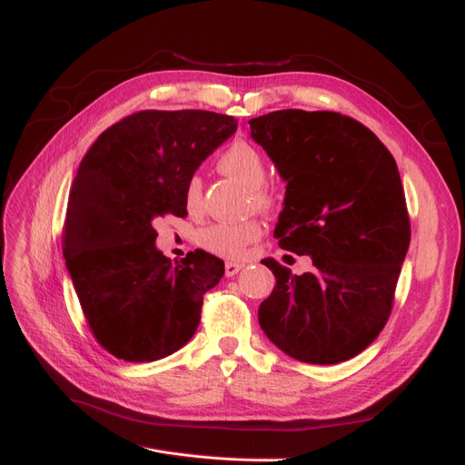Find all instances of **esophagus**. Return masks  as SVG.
I'll return each instance as SVG.
<instances>
[{
	"label": "esophagus",
	"mask_w": 465,
	"mask_h": 465,
	"mask_svg": "<svg viewBox=\"0 0 465 465\" xmlns=\"http://www.w3.org/2000/svg\"><path fill=\"white\" fill-rule=\"evenodd\" d=\"M243 269V264L242 262H237V261H228L225 262V276H235L237 272H240Z\"/></svg>",
	"instance_id": "1"
}]
</instances>
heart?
I'll return each mask as SVG.
<instances>
[{
	"instance_id": "obj_1",
	"label": "heart",
	"mask_w": 465,
	"mask_h": 465,
	"mask_svg": "<svg viewBox=\"0 0 465 465\" xmlns=\"http://www.w3.org/2000/svg\"><path fill=\"white\" fill-rule=\"evenodd\" d=\"M218 169L222 173L240 181L251 193V204L262 212L276 210L278 194L267 184L269 169L262 153L253 143L237 140L218 157ZM183 203L191 214L203 206V181L196 175L189 177L183 189ZM262 222L259 218H249L243 222H216L203 228L196 235V243L208 253L228 259H240L245 255L249 245L261 240Z\"/></svg>"
}]
</instances>
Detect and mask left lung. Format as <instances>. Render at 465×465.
I'll use <instances>...</instances> for the list:
<instances>
[{
  "instance_id": "left-lung-1",
  "label": "left lung",
  "mask_w": 465,
  "mask_h": 465,
  "mask_svg": "<svg viewBox=\"0 0 465 465\" xmlns=\"http://www.w3.org/2000/svg\"><path fill=\"white\" fill-rule=\"evenodd\" d=\"M249 124L288 183L278 245L315 267L298 276L261 261L276 278L261 329L300 362L349 361L388 323L411 242L395 159L372 130L333 111L284 109Z\"/></svg>"
}]
</instances>
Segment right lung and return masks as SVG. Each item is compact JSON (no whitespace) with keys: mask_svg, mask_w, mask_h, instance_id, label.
Here are the masks:
<instances>
[{"mask_svg":"<svg viewBox=\"0 0 465 465\" xmlns=\"http://www.w3.org/2000/svg\"><path fill=\"white\" fill-rule=\"evenodd\" d=\"M235 128L233 116L210 111H138L104 130L79 163L62 249L91 333L113 356L159 361L201 323L223 261L198 249L171 262L155 249L153 220L187 216L184 183Z\"/></svg>","mask_w":465,"mask_h":465,"instance_id":"add662e5","label":"right lung"}]
</instances>
